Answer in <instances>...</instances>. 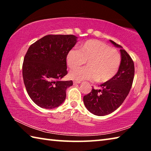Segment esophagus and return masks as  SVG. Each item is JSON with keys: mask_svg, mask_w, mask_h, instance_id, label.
I'll return each mask as SVG.
<instances>
[{"mask_svg": "<svg viewBox=\"0 0 151 151\" xmlns=\"http://www.w3.org/2000/svg\"><path fill=\"white\" fill-rule=\"evenodd\" d=\"M81 82L80 81H74L73 84L74 85H76V84H80Z\"/></svg>", "mask_w": 151, "mask_h": 151, "instance_id": "1", "label": "esophagus"}]
</instances>
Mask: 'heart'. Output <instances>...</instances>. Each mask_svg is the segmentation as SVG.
I'll return each mask as SVG.
<instances>
[{"label": "heart", "mask_w": 151, "mask_h": 151, "mask_svg": "<svg viewBox=\"0 0 151 151\" xmlns=\"http://www.w3.org/2000/svg\"><path fill=\"white\" fill-rule=\"evenodd\" d=\"M88 61V67L78 69ZM66 64L71 71L69 76L75 81H96L104 83L116 75L121 63L118 51L98 40H88L80 45L79 50L68 51Z\"/></svg>", "instance_id": "1"}]
</instances>
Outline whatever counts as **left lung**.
Wrapping results in <instances>:
<instances>
[{
	"label": "left lung",
	"instance_id": "8db88e82",
	"mask_svg": "<svg viewBox=\"0 0 151 151\" xmlns=\"http://www.w3.org/2000/svg\"><path fill=\"white\" fill-rule=\"evenodd\" d=\"M110 41L121 48V63L118 72L111 80L101 85V89L93 88L83 97L86 108L97 116L107 115L118 109L129 94L134 79V66L131 57L121 45Z\"/></svg>",
	"mask_w": 151,
	"mask_h": 151
}]
</instances>
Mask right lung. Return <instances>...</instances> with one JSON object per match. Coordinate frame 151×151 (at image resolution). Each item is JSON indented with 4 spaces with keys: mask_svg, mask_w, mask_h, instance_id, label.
I'll use <instances>...</instances> for the list:
<instances>
[{
    "mask_svg": "<svg viewBox=\"0 0 151 151\" xmlns=\"http://www.w3.org/2000/svg\"><path fill=\"white\" fill-rule=\"evenodd\" d=\"M73 35H48L30 46L22 64L24 84L38 106L53 109L62 104L72 81H62L67 75L66 57L76 43Z\"/></svg>",
    "mask_w": 151,
    "mask_h": 151,
    "instance_id": "right-lung-1",
    "label": "right lung"
}]
</instances>
